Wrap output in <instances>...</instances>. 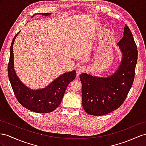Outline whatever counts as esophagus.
<instances>
[{
    "label": "esophagus",
    "mask_w": 146,
    "mask_h": 146,
    "mask_svg": "<svg viewBox=\"0 0 146 146\" xmlns=\"http://www.w3.org/2000/svg\"><path fill=\"white\" fill-rule=\"evenodd\" d=\"M85 70H86L85 66H80L79 67H78L76 69V75L79 76L80 74L83 73Z\"/></svg>",
    "instance_id": "obj_1"
}]
</instances>
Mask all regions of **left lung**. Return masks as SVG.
<instances>
[{
    "instance_id": "8db88e82",
    "label": "left lung",
    "mask_w": 146,
    "mask_h": 146,
    "mask_svg": "<svg viewBox=\"0 0 146 146\" xmlns=\"http://www.w3.org/2000/svg\"><path fill=\"white\" fill-rule=\"evenodd\" d=\"M117 45L122 58L115 73L107 78L85 73L80 75L82 84V105L89 115H104L117 109L124 102L132 86L137 50L132 33L126 25L123 37Z\"/></svg>"
}]
</instances>
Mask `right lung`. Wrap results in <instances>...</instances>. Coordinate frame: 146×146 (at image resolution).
Here are the masks:
<instances>
[{"mask_svg":"<svg viewBox=\"0 0 146 146\" xmlns=\"http://www.w3.org/2000/svg\"><path fill=\"white\" fill-rule=\"evenodd\" d=\"M44 16L50 13H38ZM35 16V15L31 18ZM18 32L14 37L10 46L8 66L9 78L18 101L28 110L40 113L53 111L60 106L66 89L70 82L75 79L76 71L66 72L56 78L47 86L40 89H31L23 84L17 75L14 69L13 46Z\"/></svg>","mask_w":146,"mask_h":146,"instance_id":"right-lung-1","label":"right lung"}]
</instances>
